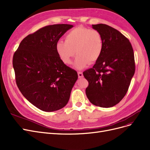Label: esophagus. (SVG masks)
I'll return each instance as SVG.
<instances>
[{"label":"esophagus","instance_id":"esophagus-1","mask_svg":"<svg viewBox=\"0 0 150 150\" xmlns=\"http://www.w3.org/2000/svg\"><path fill=\"white\" fill-rule=\"evenodd\" d=\"M78 75H79V78H83V73H82V72H80V71H79V72H78Z\"/></svg>","mask_w":150,"mask_h":150}]
</instances>
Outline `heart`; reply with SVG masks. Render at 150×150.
Listing matches in <instances>:
<instances>
[{"label":"heart","instance_id":"obj_1","mask_svg":"<svg viewBox=\"0 0 150 150\" xmlns=\"http://www.w3.org/2000/svg\"><path fill=\"white\" fill-rule=\"evenodd\" d=\"M103 43L101 33L96 30L79 26L69 31L65 35V41L56 43V51L61 60L65 64H71L75 54L74 66L81 70L97 61L103 51Z\"/></svg>","mask_w":150,"mask_h":150}]
</instances>
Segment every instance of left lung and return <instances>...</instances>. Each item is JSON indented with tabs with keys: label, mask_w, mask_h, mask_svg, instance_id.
<instances>
[{
	"label": "left lung",
	"mask_w": 150,
	"mask_h": 150,
	"mask_svg": "<svg viewBox=\"0 0 150 150\" xmlns=\"http://www.w3.org/2000/svg\"><path fill=\"white\" fill-rule=\"evenodd\" d=\"M92 28L101 33L103 48L93 68L83 73L89 83L86 95L94 105L112 107L126 95L134 74L133 50L128 38L115 28L103 23Z\"/></svg>",
	"instance_id": "8db88e82"
}]
</instances>
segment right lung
Returning <instances> with one entry per match:
<instances>
[{
	"label": "right lung",
	"mask_w": 150,
	"mask_h": 150,
	"mask_svg": "<svg viewBox=\"0 0 150 150\" xmlns=\"http://www.w3.org/2000/svg\"><path fill=\"white\" fill-rule=\"evenodd\" d=\"M69 24L48 25L27 35L13 57L19 90L29 102L44 112L59 110L68 103L77 72L63 62L56 43L71 28Z\"/></svg>",
	"instance_id": "right-lung-1"
}]
</instances>
